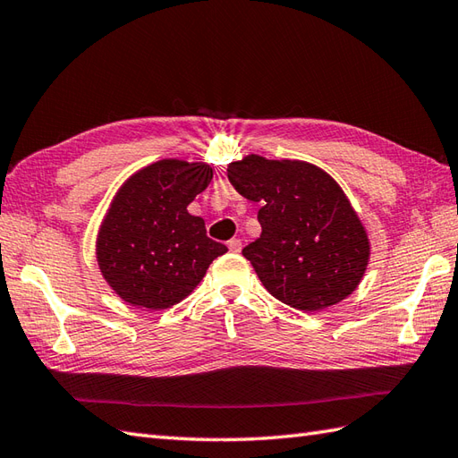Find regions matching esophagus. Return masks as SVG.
<instances>
[{
    "mask_svg": "<svg viewBox=\"0 0 458 458\" xmlns=\"http://www.w3.org/2000/svg\"><path fill=\"white\" fill-rule=\"evenodd\" d=\"M228 248H230L232 253H240V251H242V240L232 238V240L228 242Z\"/></svg>",
    "mask_w": 458,
    "mask_h": 458,
    "instance_id": "1",
    "label": "esophagus"
}]
</instances>
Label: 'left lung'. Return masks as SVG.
Instances as JSON below:
<instances>
[{"label": "left lung", "instance_id": "8db88e82", "mask_svg": "<svg viewBox=\"0 0 458 458\" xmlns=\"http://www.w3.org/2000/svg\"><path fill=\"white\" fill-rule=\"evenodd\" d=\"M242 197L259 203L261 236L242 250L265 289L296 310L342 302L367 271L365 225L337 181L301 159L258 154L228 164Z\"/></svg>", "mask_w": 458, "mask_h": 458}]
</instances>
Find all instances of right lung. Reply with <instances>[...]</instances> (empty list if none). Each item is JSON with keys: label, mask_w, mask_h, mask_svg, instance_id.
Here are the masks:
<instances>
[{"label": "right lung", "mask_w": 458, "mask_h": 458, "mask_svg": "<svg viewBox=\"0 0 458 458\" xmlns=\"http://www.w3.org/2000/svg\"><path fill=\"white\" fill-rule=\"evenodd\" d=\"M205 162L159 159L124 181L105 215L95 253L103 279L124 302L165 310L193 293L226 253L187 207L208 187Z\"/></svg>", "instance_id": "1"}]
</instances>
